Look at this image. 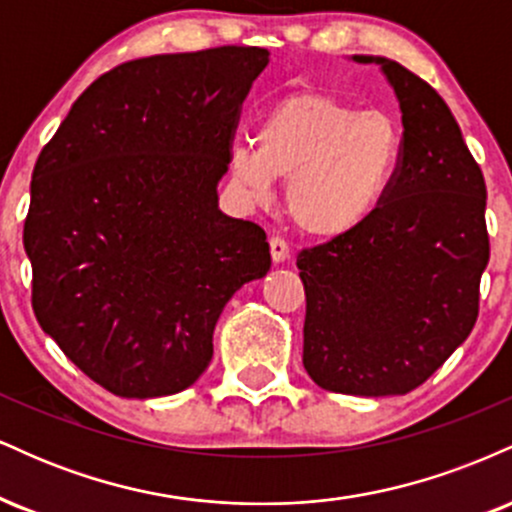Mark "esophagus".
<instances>
[{
	"label": "esophagus",
	"mask_w": 512,
	"mask_h": 512,
	"mask_svg": "<svg viewBox=\"0 0 512 512\" xmlns=\"http://www.w3.org/2000/svg\"><path fill=\"white\" fill-rule=\"evenodd\" d=\"M269 250H272V260L276 264L289 260V243H286L284 238H279V236L269 238Z\"/></svg>",
	"instance_id": "1"
}]
</instances>
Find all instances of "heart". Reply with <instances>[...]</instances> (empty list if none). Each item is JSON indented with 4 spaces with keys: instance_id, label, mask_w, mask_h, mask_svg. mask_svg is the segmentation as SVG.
I'll use <instances>...</instances> for the list:
<instances>
[{
    "instance_id": "heart-1",
    "label": "heart",
    "mask_w": 512,
    "mask_h": 512,
    "mask_svg": "<svg viewBox=\"0 0 512 512\" xmlns=\"http://www.w3.org/2000/svg\"><path fill=\"white\" fill-rule=\"evenodd\" d=\"M402 154L395 122L325 93H296L264 115L257 142L236 139L231 173L252 199L286 180V214L310 238L363 226L390 190Z\"/></svg>"
}]
</instances>
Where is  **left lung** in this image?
Wrapping results in <instances>:
<instances>
[{
	"label": "left lung",
	"instance_id": "left-lung-1",
	"mask_svg": "<svg viewBox=\"0 0 512 512\" xmlns=\"http://www.w3.org/2000/svg\"><path fill=\"white\" fill-rule=\"evenodd\" d=\"M402 108V154L373 216L298 252L303 366L322 390L407 395L460 346L489 264L486 182L436 88L385 57Z\"/></svg>",
	"mask_w": 512,
	"mask_h": 512
}]
</instances>
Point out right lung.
I'll return each mask as SVG.
<instances>
[{"label": "right lung", "mask_w": 512, "mask_h": 512, "mask_svg": "<svg viewBox=\"0 0 512 512\" xmlns=\"http://www.w3.org/2000/svg\"><path fill=\"white\" fill-rule=\"evenodd\" d=\"M264 48L117 64L40 151L23 248L45 334L120 397L190 387L240 286L272 267L267 233L219 209L240 108Z\"/></svg>", "instance_id": "right-lung-1"}]
</instances>
